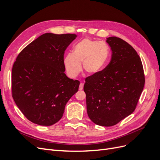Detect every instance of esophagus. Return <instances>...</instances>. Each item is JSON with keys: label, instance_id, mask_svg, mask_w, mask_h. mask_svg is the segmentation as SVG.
<instances>
[{"label": "esophagus", "instance_id": "1", "mask_svg": "<svg viewBox=\"0 0 160 160\" xmlns=\"http://www.w3.org/2000/svg\"><path fill=\"white\" fill-rule=\"evenodd\" d=\"M83 83H80V85H79V90H82V89H83Z\"/></svg>", "mask_w": 160, "mask_h": 160}]
</instances>
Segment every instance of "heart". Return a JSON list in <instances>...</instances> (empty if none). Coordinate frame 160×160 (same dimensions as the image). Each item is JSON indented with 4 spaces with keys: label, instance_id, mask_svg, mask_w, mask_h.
I'll return each mask as SVG.
<instances>
[{
    "label": "heart",
    "instance_id": "obj_1",
    "mask_svg": "<svg viewBox=\"0 0 160 160\" xmlns=\"http://www.w3.org/2000/svg\"><path fill=\"white\" fill-rule=\"evenodd\" d=\"M110 54L108 45L105 42L85 38L73 46L72 53H67L63 63L67 75L74 78L81 70L90 75L96 74L107 64Z\"/></svg>",
    "mask_w": 160,
    "mask_h": 160
}]
</instances>
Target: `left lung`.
Returning a JSON list of instances; mask_svg holds the SVG:
<instances>
[{
    "instance_id": "1",
    "label": "left lung",
    "mask_w": 160,
    "mask_h": 160,
    "mask_svg": "<svg viewBox=\"0 0 160 160\" xmlns=\"http://www.w3.org/2000/svg\"><path fill=\"white\" fill-rule=\"evenodd\" d=\"M112 55L104 69L85 78L87 111L101 126L115 125L135 111L145 84L142 62L129 43L116 37L107 38Z\"/></svg>"
}]
</instances>
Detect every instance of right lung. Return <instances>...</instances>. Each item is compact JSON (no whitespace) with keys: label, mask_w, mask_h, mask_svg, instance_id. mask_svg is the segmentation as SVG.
<instances>
[{"label":"right lung","mask_w":160,"mask_h":160,"mask_svg":"<svg viewBox=\"0 0 160 160\" xmlns=\"http://www.w3.org/2000/svg\"><path fill=\"white\" fill-rule=\"evenodd\" d=\"M75 34H43L21 51L12 69V96L30 122L49 126L61 119L79 81L65 73L64 54Z\"/></svg>","instance_id":"1"}]
</instances>
